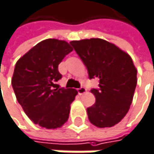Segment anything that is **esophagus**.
Wrapping results in <instances>:
<instances>
[{"label":"esophagus","mask_w":154,"mask_h":154,"mask_svg":"<svg viewBox=\"0 0 154 154\" xmlns=\"http://www.w3.org/2000/svg\"><path fill=\"white\" fill-rule=\"evenodd\" d=\"M78 92H79V95H83V94H85V93L87 92V89H86L85 88L81 87L80 88H79V89H78Z\"/></svg>","instance_id":"1"}]
</instances>
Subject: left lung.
<instances>
[{
	"mask_svg": "<svg viewBox=\"0 0 154 154\" xmlns=\"http://www.w3.org/2000/svg\"><path fill=\"white\" fill-rule=\"evenodd\" d=\"M86 65L89 79H99V88L91 89L96 103L87 109L97 127H112L129 111L137 84V69L128 53L102 38L70 42Z\"/></svg>",
	"mask_w": 154,
	"mask_h": 154,
	"instance_id": "left-lung-1",
	"label": "left lung"
}]
</instances>
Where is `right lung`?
Here are the masks:
<instances>
[{"label":"right lung","mask_w":154,"mask_h":154,"mask_svg":"<svg viewBox=\"0 0 154 154\" xmlns=\"http://www.w3.org/2000/svg\"><path fill=\"white\" fill-rule=\"evenodd\" d=\"M73 48L65 40L40 41L17 61L11 85L25 114L35 124L47 129L61 127L68 119L70 105L78 91L54 88L61 79L58 65Z\"/></svg>","instance_id":"1"}]
</instances>
